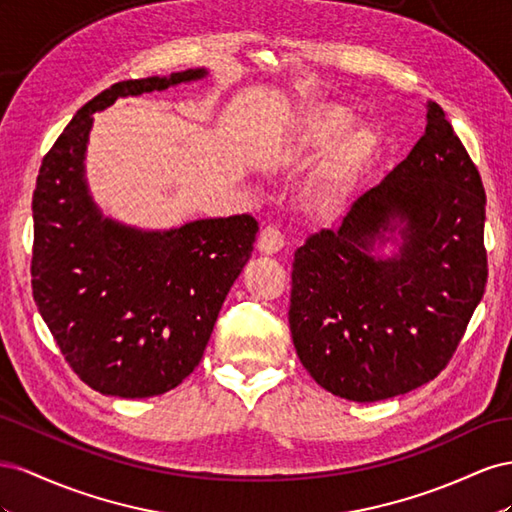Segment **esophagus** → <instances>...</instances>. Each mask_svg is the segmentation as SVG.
Instances as JSON below:
<instances>
[{
    "mask_svg": "<svg viewBox=\"0 0 512 512\" xmlns=\"http://www.w3.org/2000/svg\"><path fill=\"white\" fill-rule=\"evenodd\" d=\"M283 246H285V236H283V231L276 227V225H268L264 231L259 233V240H257L259 253L274 255V253H279Z\"/></svg>",
    "mask_w": 512,
    "mask_h": 512,
    "instance_id": "34e87169",
    "label": "esophagus"
}]
</instances>
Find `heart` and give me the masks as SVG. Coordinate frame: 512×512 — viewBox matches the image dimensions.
<instances>
[{
    "instance_id": "1",
    "label": "heart",
    "mask_w": 512,
    "mask_h": 512,
    "mask_svg": "<svg viewBox=\"0 0 512 512\" xmlns=\"http://www.w3.org/2000/svg\"><path fill=\"white\" fill-rule=\"evenodd\" d=\"M354 120V113L343 105L319 102L300 115L281 145L285 158L302 160V163L331 150L313 180V197L321 208H330L347 195L377 150L373 130H348L354 126Z\"/></svg>"
}]
</instances>
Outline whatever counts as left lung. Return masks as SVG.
<instances>
[{
  "instance_id": "8db88e82",
  "label": "left lung",
  "mask_w": 512,
  "mask_h": 512,
  "mask_svg": "<svg viewBox=\"0 0 512 512\" xmlns=\"http://www.w3.org/2000/svg\"><path fill=\"white\" fill-rule=\"evenodd\" d=\"M341 225L300 246L289 330L302 367L328 392L373 403L431 382L450 362L485 294V188L444 109ZM400 231V253L375 243ZM396 241V239H392Z\"/></svg>"
}]
</instances>
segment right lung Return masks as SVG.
<instances>
[{"mask_svg": "<svg viewBox=\"0 0 512 512\" xmlns=\"http://www.w3.org/2000/svg\"><path fill=\"white\" fill-rule=\"evenodd\" d=\"M206 75L195 68L111 85L42 158L32 199L34 300L70 369L109 397H156L195 371L259 225L238 214L141 231L105 218L83 167L92 115L122 96Z\"/></svg>", "mask_w": 512, "mask_h": 512, "instance_id": "1", "label": "right lung"}]
</instances>
